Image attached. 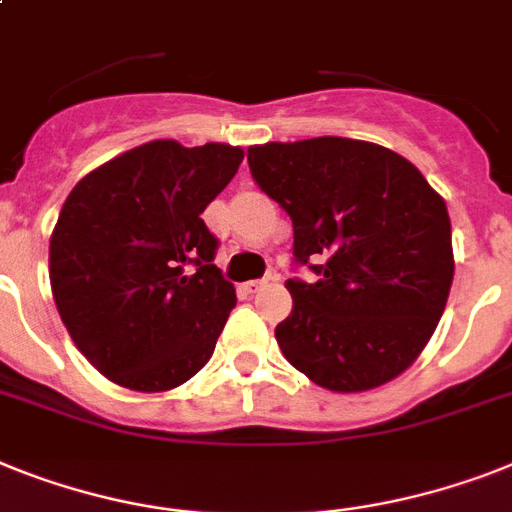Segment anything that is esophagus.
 <instances>
[{
    "mask_svg": "<svg viewBox=\"0 0 512 512\" xmlns=\"http://www.w3.org/2000/svg\"><path fill=\"white\" fill-rule=\"evenodd\" d=\"M266 282H269V280H251V282H246V285H243V287H246L248 293H256V290L266 287Z\"/></svg>",
    "mask_w": 512,
    "mask_h": 512,
    "instance_id": "34e87169",
    "label": "esophagus"
}]
</instances>
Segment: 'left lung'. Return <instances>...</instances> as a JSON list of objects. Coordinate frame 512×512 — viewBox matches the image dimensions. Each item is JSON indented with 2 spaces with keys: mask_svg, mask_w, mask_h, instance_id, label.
Returning <instances> with one entry per match:
<instances>
[{
  "mask_svg": "<svg viewBox=\"0 0 512 512\" xmlns=\"http://www.w3.org/2000/svg\"><path fill=\"white\" fill-rule=\"evenodd\" d=\"M266 196L293 219V311L274 337L295 369L332 392L403 374L424 350L453 285L447 206L395 151L322 135L248 149Z\"/></svg>",
  "mask_w": 512,
  "mask_h": 512,
  "instance_id": "left-lung-1",
  "label": "left lung"
}]
</instances>
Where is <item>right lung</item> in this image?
I'll list each match as a JSON object with an SVG mask.
<instances>
[{
    "mask_svg": "<svg viewBox=\"0 0 512 512\" xmlns=\"http://www.w3.org/2000/svg\"><path fill=\"white\" fill-rule=\"evenodd\" d=\"M243 149L151 141L114 156L67 196L49 243L57 311L78 350L112 382L164 392L204 369L235 287L201 219Z\"/></svg>",
    "mask_w": 512,
    "mask_h": 512,
    "instance_id": "add662e5",
    "label": "right lung"
}]
</instances>
